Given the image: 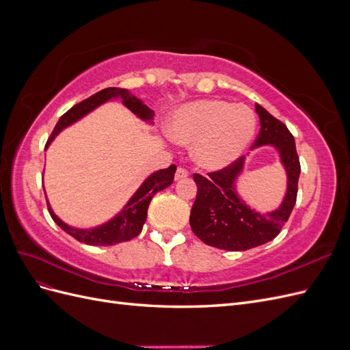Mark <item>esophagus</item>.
<instances>
[{
    "label": "esophagus",
    "mask_w": 350,
    "mask_h": 350,
    "mask_svg": "<svg viewBox=\"0 0 350 350\" xmlns=\"http://www.w3.org/2000/svg\"><path fill=\"white\" fill-rule=\"evenodd\" d=\"M188 176V171L185 167H181L179 166L178 169H176V172H175V179L178 181V179H184V178H187Z\"/></svg>",
    "instance_id": "esophagus-1"
}]
</instances>
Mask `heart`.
<instances>
[{
	"label": "heart",
	"instance_id": "heart-1",
	"mask_svg": "<svg viewBox=\"0 0 350 350\" xmlns=\"http://www.w3.org/2000/svg\"><path fill=\"white\" fill-rule=\"evenodd\" d=\"M167 130L176 143L194 144L196 162L215 171L247 150L257 130V116L247 105L203 99L179 108Z\"/></svg>",
	"mask_w": 350,
	"mask_h": 350
}]
</instances>
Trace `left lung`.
<instances>
[{
    "instance_id": "1",
    "label": "left lung",
    "mask_w": 350,
    "mask_h": 350,
    "mask_svg": "<svg viewBox=\"0 0 350 350\" xmlns=\"http://www.w3.org/2000/svg\"><path fill=\"white\" fill-rule=\"evenodd\" d=\"M260 133L252 147L273 144L278 147L282 163L288 174V193L282 206L267 215H260L247 207L235 194V178L241 172L243 156L230 165L208 172L194 174L197 197L189 215V225L201 241L210 247L228 251H245L276 238L288 221L298 196L301 163L295 139L282 121L274 118L258 103Z\"/></svg>"
}]
</instances>
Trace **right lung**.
<instances>
[{"label": "right lung", "mask_w": 350, "mask_h": 350, "mask_svg": "<svg viewBox=\"0 0 350 350\" xmlns=\"http://www.w3.org/2000/svg\"><path fill=\"white\" fill-rule=\"evenodd\" d=\"M111 98H121L124 105L130 111H133L137 116H140L142 120H152L153 111L144 105L142 100L137 98L131 96L129 90L120 89V88H108L103 89L98 93H94L93 96L81 100L80 103L74 105L71 109H68L64 115L58 120L54 131H52L51 137L46 142V146L54 140V137L62 130L68 126L70 124L76 122L80 120L81 116L89 113L93 111L99 105L103 102L109 100ZM176 171V166L171 165L166 169H161V171L154 172L149 178L146 179L143 185L137 189V193L131 197L129 201V204L124 207L120 215H116L112 220H109L108 224H105L99 228L94 229H76V228H70L66 225L64 221H61L55 215L54 211L51 210L48 204V210L51 217L54 219L55 224L62 229L66 230L68 235H71L74 239H77L79 242L88 243V245H94V247H105V245H115V243L130 241L135 238L140 234L143 225L147 217V208H149L150 200L157 191H162L166 187L171 185L174 183V175Z\"/></svg>", "instance_id": "add662e5"}]
</instances>
